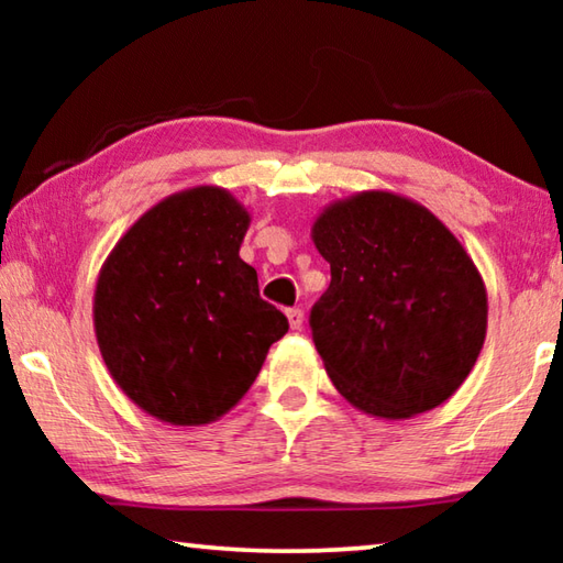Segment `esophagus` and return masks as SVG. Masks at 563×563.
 <instances>
[{"label": "esophagus", "instance_id": "obj_1", "mask_svg": "<svg viewBox=\"0 0 563 563\" xmlns=\"http://www.w3.org/2000/svg\"><path fill=\"white\" fill-rule=\"evenodd\" d=\"M288 322L292 330H300L302 328V310L300 308H290L288 310Z\"/></svg>", "mask_w": 563, "mask_h": 563}]
</instances>
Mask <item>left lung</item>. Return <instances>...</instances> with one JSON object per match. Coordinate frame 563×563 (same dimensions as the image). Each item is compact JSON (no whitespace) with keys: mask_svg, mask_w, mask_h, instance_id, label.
Listing matches in <instances>:
<instances>
[{"mask_svg":"<svg viewBox=\"0 0 563 563\" xmlns=\"http://www.w3.org/2000/svg\"><path fill=\"white\" fill-rule=\"evenodd\" d=\"M330 288L310 312L338 393L369 417L409 419L450 399L487 338V288L456 235L422 203L360 190L318 213Z\"/></svg>","mask_w":563,"mask_h":563,"instance_id":"8db88e82","label":"left lung"}]
</instances>
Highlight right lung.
Here are the masks:
<instances>
[{
	"mask_svg": "<svg viewBox=\"0 0 563 563\" xmlns=\"http://www.w3.org/2000/svg\"><path fill=\"white\" fill-rule=\"evenodd\" d=\"M247 225L231 190L194 186L148 208L101 265V357L123 395L161 422L198 427L231 412L288 332L238 255Z\"/></svg>",
	"mask_w": 563,
	"mask_h": 563,
	"instance_id": "obj_1",
	"label": "right lung"
}]
</instances>
